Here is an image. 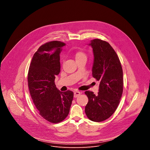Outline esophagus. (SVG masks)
<instances>
[{
  "instance_id": "1",
  "label": "esophagus",
  "mask_w": 150,
  "mask_h": 150,
  "mask_svg": "<svg viewBox=\"0 0 150 150\" xmlns=\"http://www.w3.org/2000/svg\"><path fill=\"white\" fill-rule=\"evenodd\" d=\"M81 94V93L79 91H75L74 92V97L76 98Z\"/></svg>"
}]
</instances>
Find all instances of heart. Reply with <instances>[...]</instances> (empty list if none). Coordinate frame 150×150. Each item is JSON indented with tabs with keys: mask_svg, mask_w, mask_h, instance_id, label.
<instances>
[{
	"mask_svg": "<svg viewBox=\"0 0 150 150\" xmlns=\"http://www.w3.org/2000/svg\"><path fill=\"white\" fill-rule=\"evenodd\" d=\"M75 57L76 59V61H78V60H87V54L85 53L84 52L81 51V50H79L77 51L75 53Z\"/></svg>",
	"mask_w": 150,
	"mask_h": 150,
	"instance_id": "heart-1",
	"label": "heart"
}]
</instances>
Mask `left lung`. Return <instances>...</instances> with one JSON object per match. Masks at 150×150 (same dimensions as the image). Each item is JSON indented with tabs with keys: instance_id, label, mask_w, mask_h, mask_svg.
<instances>
[{
	"instance_id": "obj_1",
	"label": "left lung",
	"mask_w": 150,
	"mask_h": 150,
	"mask_svg": "<svg viewBox=\"0 0 150 150\" xmlns=\"http://www.w3.org/2000/svg\"><path fill=\"white\" fill-rule=\"evenodd\" d=\"M93 48V76L100 81L99 92L86 91L88 98L85 112L88 118L100 122L109 118L116 111L123 93V71L116 52L107 41L94 39L89 44Z\"/></svg>"
}]
</instances>
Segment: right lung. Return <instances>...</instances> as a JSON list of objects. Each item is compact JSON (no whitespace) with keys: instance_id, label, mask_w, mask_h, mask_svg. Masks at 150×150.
<instances>
[{"instance_id":"obj_1","label":"right lung","mask_w":150,"mask_h":150,"mask_svg":"<svg viewBox=\"0 0 150 150\" xmlns=\"http://www.w3.org/2000/svg\"><path fill=\"white\" fill-rule=\"evenodd\" d=\"M65 43L52 41L41 45L30 63L28 84L33 101L40 115L57 123L68 115L74 97L71 91H60L56 87V75L60 71V53Z\"/></svg>"}]
</instances>
